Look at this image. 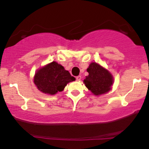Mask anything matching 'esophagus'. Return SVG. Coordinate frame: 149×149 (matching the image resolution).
<instances>
[{"label": "esophagus", "instance_id": "34e87169", "mask_svg": "<svg viewBox=\"0 0 149 149\" xmlns=\"http://www.w3.org/2000/svg\"><path fill=\"white\" fill-rule=\"evenodd\" d=\"M76 80H78V81H80V80H81V76H78L76 77Z\"/></svg>", "mask_w": 149, "mask_h": 149}]
</instances>
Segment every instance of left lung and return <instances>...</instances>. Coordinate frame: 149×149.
<instances>
[{"mask_svg": "<svg viewBox=\"0 0 149 149\" xmlns=\"http://www.w3.org/2000/svg\"><path fill=\"white\" fill-rule=\"evenodd\" d=\"M87 71L89 75L85 77L83 83L94 95L100 96L111 90L113 77L109 70L96 62H92Z\"/></svg>", "mask_w": 149, "mask_h": 149, "instance_id": "8db88e82", "label": "left lung"}]
</instances>
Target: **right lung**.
<instances>
[{
    "mask_svg": "<svg viewBox=\"0 0 149 149\" xmlns=\"http://www.w3.org/2000/svg\"><path fill=\"white\" fill-rule=\"evenodd\" d=\"M74 80L76 78L55 61L38 69L33 77V83L38 90L49 95L63 91L68 83Z\"/></svg>",
    "mask_w": 149,
    "mask_h": 149,
    "instance_id": "1",
    "label": "right lung"
}]
</instances>
